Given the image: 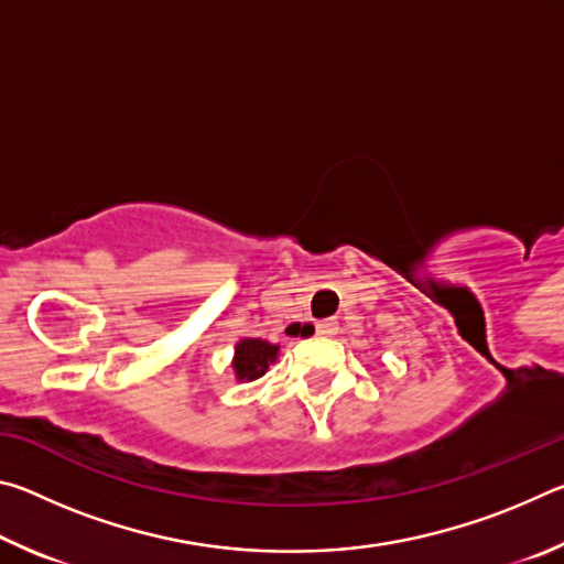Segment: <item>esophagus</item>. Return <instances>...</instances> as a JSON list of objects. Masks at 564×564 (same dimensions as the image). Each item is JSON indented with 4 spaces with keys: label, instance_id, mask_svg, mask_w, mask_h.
Returning <instances> with one entry per match:
<instances>
[{
    "label": "esophagus",
    "instance_id": "obj_1",
    "mask_svg": "<svg viewBox=\"0 0 564 564\" xmlns=\"http://www.w3.org/2000/svg\"><path fill=\"white\" fill-rule=\"evenodd\" d=\"M316 333H318L321 338H333V336H338V321H336V318H326V321L316 323Z\"/></svg>",
    "mask_w": 564,
    "mask_h": 564
}]
</instances>
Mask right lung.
I'll return each instance as SVG.
<instances>
[{
    "label": "right lung",
    "instance_id": "add662e5",
    "mask_svg": "<svg viewBox=\"0 0 564 564\" xmlns=\"http://www.w3.org/2000/svg\"><path fill=\"white\" fill-rule=\"evenodd\" d=\"M281 356L279 343H269L261 338H241L234 346V376L238 383H251L259 380Z\"/></svg>",
    "mask_w": 564,
    "mask_h": 564
}]
</instances>
